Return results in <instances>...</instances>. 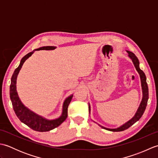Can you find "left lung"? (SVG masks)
Returning a JSON list of instances; mask_svg holds the SVG:
<instances>
[{
	"instance_id": "8db88e82",
	"label": "left lung",
	"mask_w": 158,
	"mask_h": 158,
	"mask_svg": "<svg viewBox=\"0 0 158 158\" xmlns=\"http://www.w3.org/2000/svg\"><path fill=\"white\" fill-rule=\"evenodd\" d=\"M126 52H127V53H128L129 58L132 60L134 65H135L136 70L138 71L140 75V81H141L142 90H143V98H142V101L140 102L139 109L137 110L136 113H135V116H134L132 119H130L128 122H127L126 123L123 124L122 126H121L119 127H117V128L110 129V128H107V127H103L102 126L99 125L100 127H102V128L106 129L109 131H112V132H120V131L125 130L128 128V127H130V126H132L134 123L137 122V121H139L140 117H141L142 115H143L144 112H145L146 106L147 105V101H148V99H149V90H148V85H147V83L146 81V76L143 70L140 69L139 59L137 58V57L135 55V53H133L132 52H131L130 51H126ZM89 112H90L89 105Z\"/></svg>"
}]
</instances>
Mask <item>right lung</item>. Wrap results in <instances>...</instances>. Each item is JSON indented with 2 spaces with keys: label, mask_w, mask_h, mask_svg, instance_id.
Segmentation results:
<instances>
[{
  "label": "right lung",
  "mask_w": 158,
  "mask_h": 158,
  "mask_svg": "<svg viewBox=\"0 0 158 158\" xmlns=\"http://www.w3.org/2000/svg\"><path fill=\"white\" fill-rule=\"evenodd\" d=\"M56 48L54 46H46L42 47L39 49H35L32 52L28 53L25 56H23L21 60V62L19 66L17 68L14 73H13L11 80V85H10V98H11L13 110L16 114L17 117L22 123L26 124L31 129L34 130L37 132H48L51 130L56 128L59 126L60 124L64 122L68 116V106L71 101L73 98V94L69 96L66 98L63 103L62 106V115L58 119L49 120L47 119L42 116H40L36 114L32 110L28 109L27 107L23 105L20 100L18 92L16 90V81L17 77H18V73L20 69H22L23 64L27 60L30 56H31L35 51H39V50H53Z\"/></svg>",
  "instance_id": "right-lung-1"
}]
</instances>
